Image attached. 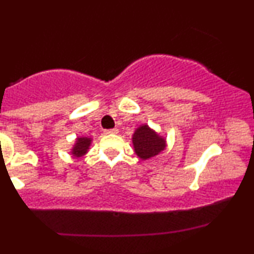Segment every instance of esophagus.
<instances>
[{
    "instance_id": "34e87169",
    "label": "esophagus",
    "mask_w": 254,
    "mask_h": 254,
    "mask_svg": "<svg viewBox=\"0 0 254 254\" xmlns=\"http://www.w3.org/2000/svg\"><path fill=\"white\" fill-rule=\"evenodd\" d=\"M105 133H117L118 132V129L117 127H113V129H106L104 131Z\"/></svg>"
}]
</instances>
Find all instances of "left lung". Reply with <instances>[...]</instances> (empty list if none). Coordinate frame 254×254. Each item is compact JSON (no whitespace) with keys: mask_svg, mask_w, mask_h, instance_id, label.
Masks as SVG:
<instances>
[{"mask_svg":"<svg viewBox=\"0 0 254 254\" xmlns=\"http://www.w3.org/2000/svg\"><path fill=\"white\" fill-rule=\"evenodd\" d=\"M132 143L136 154L143 160L157 155L166 147L165 139L150 130L148 125H143L135 131L132 136Z\"/></svg>","mask_w":254,"mask_h":254,"instance_id":"obj_1","label":"left lung"}]
</instances>
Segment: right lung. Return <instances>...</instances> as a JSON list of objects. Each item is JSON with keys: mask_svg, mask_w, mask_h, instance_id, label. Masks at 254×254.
Returning a JSON list of instances; mask_svg holds the SVG:
<instances>
[{"mask_svg": "<svg viewBox=\"0 0 254 254\" xmlns=\"http://www.w3.org/2000/svg\"><path fill=\"white\" fill-rule=\"evenodd\" d=\"M90 144V139L87 138V137H81V138H77L76 144H75L74 149H72V154L75 156H82L84 153H87V149H88Z\"/></svg>", "mask_w": 254, "mask_h": 254, "instance_id": "add662e5", "label": "right lung"}]
</instances>
